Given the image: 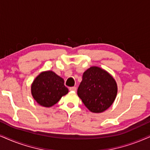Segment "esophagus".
I'll return each instance as SVG.
<instances>
[{
    "mask_svg": "<svg viewBox=\"0 0 150 150\" xmlns=\"http://www.w3.org/2000/svg\"><path fill=\"white\" fill-rule=\"evenodd\" d=\"M76 87L75 86H73V87H70L69 88V90L71 91H76Z\"/></svg>",
    "mask_w": 150,
    "mask_h": 150,
    "instance_id": "34e87169",
    "label": "esophagus"
}]
</instances>
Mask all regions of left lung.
I'll use <instances>...</instances> for the list:
<instances>
[{"mask_svg": "<svg viewBox=\"0 0 150 150\" xmlns=\"http://www.w3.org/2000/svg\"><path fill=\"white\" fill-rule=\"evenodd\" d=\"M117 86L107 71L91 66L83 73L77 96L93 113H102L112 105L116 98Z\"/></svg>", "mask_w": 150, "mask_h": 150, "instance_id": "1", "label": "left lung"}]
</instances>
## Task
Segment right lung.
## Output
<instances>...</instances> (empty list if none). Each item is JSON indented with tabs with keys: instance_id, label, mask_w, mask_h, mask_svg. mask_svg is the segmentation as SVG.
Returning a JSON list of instances; mask_svg holds the SVG:
<instances>
[{
	"instance_id": "add662e5",
	"label": "right lung",
	"mask_w": 150,
	"mask_h": 150,
	"mask_svg": "<svg viewBox=\"0 0 150 150\" xmlns=\"http://www.w3.org/2000/svg\"><path fill=\"white\" fill-rule=\"evenodd\" d=\"M69 93L64 79L52 71H43L31 84V93L36 102L44 107H51Z\"/></svg>"
}]
</instances>
